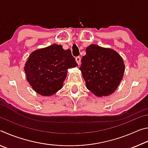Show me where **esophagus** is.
<instances>
[{"label": "esophagus", "mask_w": 148, "mask_h": 148, "mask_svg": "<svg viewBox=\"0 0 148 148\" xmlns=\"http://www.w3.org/2000/svg\"><path fill=\"white\" fill-rule=\"evenodd\" d=\"M76 61L79 65L81 63V58H80L79 56H77L76 57Z\"/></svg>", "instance_id": "1"}]
</instances>
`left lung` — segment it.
I'll list each match as a JSON object with an SVG mask.
<instances>
[{
  "label": "left lung",
  "instance_id": "1",
  "mask_svg": "<svg viewBox=\"0 0 148 148\" xmlns=\"http://www.w3.org/2000/svg\"><path fill=\"white\" fill-rule=\"evenodd\" d=\"M79 70L86 87L97 97L108 96L117 89L123 79L125 64L114 50L91 44L86 48Z\"/></svg>",
  "mask_w": 148,
  "mask_h": 148
}]
</instances>
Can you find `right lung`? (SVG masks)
<instances>
[{
  "mask_svg": "<svg viewBox=\"0 0 148 148\" xmlns=\"http://www.w3.org/2000/svg\"><path fill=\"white\" fill-rule=\"evenodd\" d=\"M76 66L71 50L55 44L31 53L24 71L34 91L42 96H51L62 87L67 70Z\"/></svg>",
  "mask_w": 148,
  "mask_h": 148,
  "instance_id": "1",
  "label": "right lung"
}]
</instances>
